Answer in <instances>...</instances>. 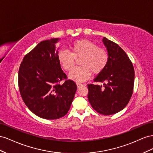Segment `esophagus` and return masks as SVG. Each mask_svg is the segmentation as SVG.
<instances>
[{
	"mask_svg": "<svg viewBox=\"0 0 153 153\" xmlns=\"http://www.w3.org/2000/svg\"><path fill=\"white\" fill-rule=\"evenodd\" d=\"M83 85H84L83 84H81V83H79V82H77V86L78 88H79L80 87L82 86Z\"/></svg>",
	"mask_w": 153,
	"mask_h": 153,
	"instance_id": "1",
	"label": "esophagus"
}]
</instances>
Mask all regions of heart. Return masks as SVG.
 <instances>
[{"mask_svg":"<svg viewBox=\"0 0 153 153\" xmlns=\"http://www.w3.org/2000/svg\"><path fill=\"white\" fill-rule=\"evenodd\" d=\"M71 52L65 50L58 52V59L62 67L66 71H71L75 63V58H81V67L72 69L68 78L81 82L89 79L91 73L94 75L101 74L109 62V54L106 50L87 39L77 40L71 45Z\"/></svg>","mask_w":153,"mask_h":153,"instance_id":"obj_1","label":"heart"}]
</instances>
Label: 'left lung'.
Masks as SVG:
<instances>
[{
    "label": "left lung",
    "mask_w": 153,
    "mask_h": 153,
    "mask_svg": "<svg viewBox=\"0 0 153 153\" xmlns=\"http://www.w3.org/2000/svg\"><path fill=\"white\" fill-rule=\"evenodd\" d=\"M109 54L105 69L95 78L102 85H88V99L94 110L102 115L115 114L128 104L134 86V71L128 55L117 43L104 37Z\"/></svg>",
    "instance_id": "obj_1"
}]
</instances>
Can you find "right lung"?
Instances as JSON below:
<instances>
[{"label":"right lung","mask_w":153,"mask_h":153,"mask_svg":"<svg viewBox=\"0 0 153 153\" xmlns=\"http://www.w3.org/2000/svg\"><path fill=\"white\" fill-rule=\"evenodd\" d=\"M60 39L40 42L25 56L19 71V86L26 106L36 115L48 120L65 116L77 90L75 82L67 76L58 59Z\"/></svg>","instance_id":"add662e5"}]
</instances>
